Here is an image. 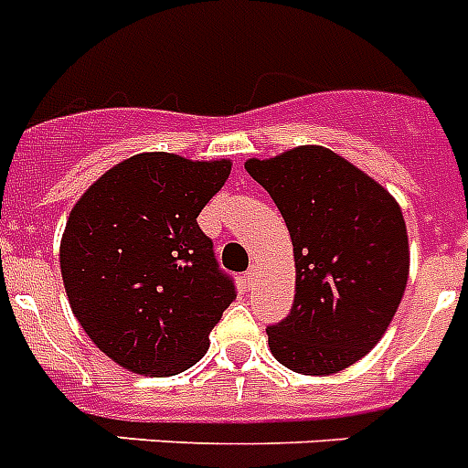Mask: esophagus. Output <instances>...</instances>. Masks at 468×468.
Here are the masks:
<instances>
[{
  "mask_svg": "<svg viewBox=\"0 0 468 468\" xmlns=\"http://www.w3.org/2000/svg\"><path fill=\"white\" fill-rule=\"evenodd\" d=\"M255 279H258V270H255V267H250L249 272L243 274V282H246V286H249V289H250V286H253V283H255Z\"/></svg>",
  "mask_w": 468,
  "mask_h": 468,
  "instance_id": "34e87169",
  "label": "esophagus"
}]
</instances>
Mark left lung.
I'll return each mask as SVG.
<instances>
[{
    "label": "left lung",
    "mask_w": 468,
    "mask_h": 468,
    "mask_svg": "<svg viewBox=\"0 0 468 468\" xmlns=\"http://www.w3.org/2000/svg\"><path fill=\"white\" fill-rule=\"evenodd\" d=\"M289 227L295 258L291 313L267 326L283 367L336 374L386 334L410 272L407 229L393 196L322 146L246 163Z\"/></svg>",
    "instance_id": "8db88e82"
}]
</instances>
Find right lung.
Wrapping results in <instances>:
<instances>
[{"label":"right lung","mask_w":468,"mask_h":468,"mask_svg":"<svg viewBox=\"0 0 468 468\" xmlns=\"http://www.w3.org/2000/svg\"><path fill=\"white\" fill-rule=\"evenodd\" d=\"M229 170V161L132 155L70 210L61 241L68 301L87 336L120 367L173 377L210 346L207 334L237 286L196 218Z\"/></svg>","instance_id":"add662e5"}]
</instances>
